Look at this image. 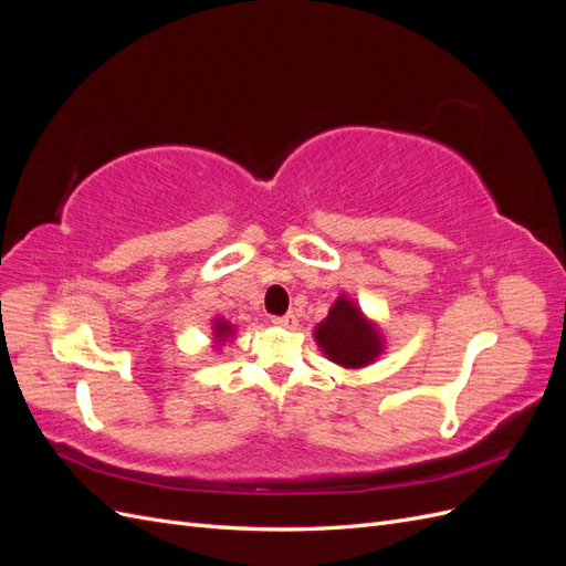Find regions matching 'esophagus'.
Here are the masks:
<instances>
[{
    "instance_id": "obj_1",
    "label": "esophagus",
    "mask_w": 566,
    "mask_h": 566,
    "mask_svg": "<svg viewBox=\"0 0 566 566\" xmlns=\"http://www.w3.org/2000/svg\"><path fill=\"white\" fill-rule=\"evenodd\" d=\"M276 325H285V328H293V325L297 323V316L295 314H285V316H273L271 318Z\"/></svg>"
}]
</instances>
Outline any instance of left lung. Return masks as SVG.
Wrapping results in <instances>:
<instances>
[{
	"instance_id": "left-lung-1",
	"label": "left lung",
	"mask_w": 566,
	"mask_h": 566,
	"mask_svg": "<svg viewBox=\"0 0 566 566\" xmlns=\"http://www.w3.org/2000/svg\"><path fill=\"white\" fill-rule=\"evenodd\" d=\"M314 337L323 354L345 368H364L385 349L380 331L347 295L335 300L328 316L316 325Z\"/></svg>"
}]
</instances>
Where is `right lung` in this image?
<instances>
[{"instance_id":"add662e5","label":"right lung","mask_w":566,"mask_h":566,"mask_svg":"<svg viewBox=\"0 0 566 566\" xmlns=\"http://www.w3.org/2000/svg\"><path fill=\"white\" fill-rule=\"evenodd\" d=\"M229 335H233V325L229 321H214V339L227 342Z\"/></svg>"}]
</instances>
